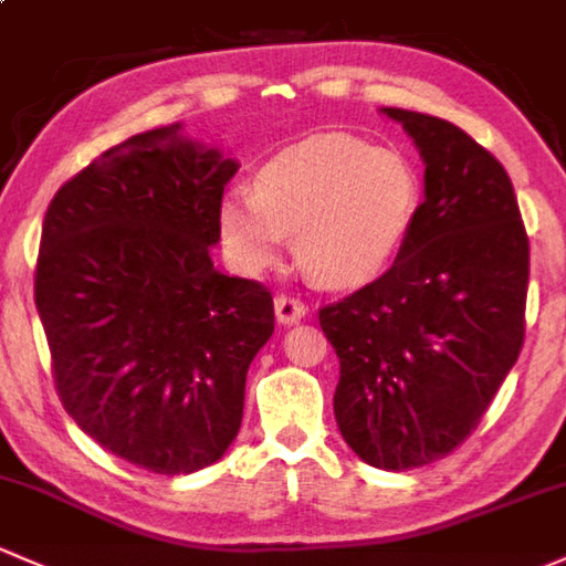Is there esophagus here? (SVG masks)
Returning <instances> with one entry per match:
<instances>
[{
	"label": "esophagus",
	"instance_id": "obj_1",
	"mask_svg": "<svg viewBox=\"0 0 566 566\" xmlns=\"http://www.w3.org/2000/svg\"><path fill=\"white\" fill-rule=\"evenodd\" d=\"M305 313H307V305L302 300H296V296L291 294L275 296V315L281 324H296V321L305 318Z\"/></svg>",
	"mask_w": 566,
	"mask_h": 566
}]
</instances>
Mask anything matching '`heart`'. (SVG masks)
<instances>
[{"mask_svg":"<svg viewBox=\"0 0 566 566\" xmlns=\"http://www.w3.org/2000/svg\"><path fill=\"white\" fill-rule=\"evenodd\" d=\"M418 197L416 167L402 150L318 135L264 164L253 191L227 193L218 221L229 253L245 270L275 264L285 234H296V261L313 281L350 285L397 253Z\"/></svg>","mask_w":566,"mask_h":566,"instance_id":"heart-1","label":"heart"}]
</instances>
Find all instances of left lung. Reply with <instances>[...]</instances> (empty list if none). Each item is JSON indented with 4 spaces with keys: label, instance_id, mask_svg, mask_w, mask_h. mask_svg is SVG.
Masks as SVG:
<instances>
[{
    "label": "left lung",
    "instance_id": "obj_1",
    "mask_svg": "<svg viewBox=\"0 0 566 566\" xmlns=\"http://www.w3.org/2000/svg\"><path fill=\"white\" fill-rule=\"evenodd\" d=\"M421 150L423 202L394 264L318 310L334 418L358 459L412 470L459 448L524 345L528 237L507 172L451 120L382 107Z\"/></svg>",
    "mask_w": 566,
    "mask_h": 566
}]
</instances>
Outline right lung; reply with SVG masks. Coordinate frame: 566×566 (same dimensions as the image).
<instances>
[{
    "label": "right lung",
    "instance_id": "1",
    "mask_svg": "<svg viewBox=\"0 0 566 566\" xmlns=\"http://www.w3.org/2000/svg\"><path fill=\"white\" fill-rule=\"evenodd\" d=\"M234 172L161 126L66 180L42 221L34 302L59 399L105 451L159 475L227 453L275 332L270 291L210 259Z\"/></svg>",
    "mask_w": 566,
    "mask_h": 566
}]
</instances>
